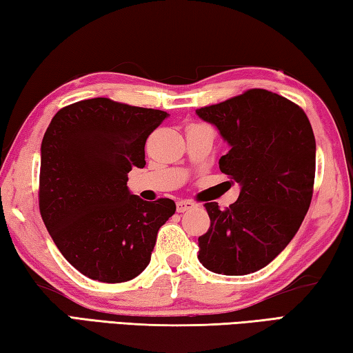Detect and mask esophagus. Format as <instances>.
<instances>
[{
    "mask_svg": "<svg viewBox=\"0 0 353 353\" xmlns=\"http://www.w3.org/2000/svg\"><path fill=\"white\" fill-rule=\"evenodd\" d=\"M193 207H194V204L191 201H179L177 204H176V208H177L179 213L187 212V210H190V208H193Z\"/></svg>",
    "mask_w": 353,
    "mask_h": 353,
    "instance_id": "1",
    "label": "esophagus"
}]
</instances>
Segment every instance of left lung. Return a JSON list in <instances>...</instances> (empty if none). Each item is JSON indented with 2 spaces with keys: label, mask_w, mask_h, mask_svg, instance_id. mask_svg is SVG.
Returning <instances> with one entry per match:
<instances>
[{
  "label": "left lung",
  "mask_w": 353,
  "mask_h": 353,
  "mask_svg": "<svg viewBox=\"0 0 353 353\" xmlns=\"http://www.w3.org/2000/svg\"><path fill=\"white\" fill-rule=\"evenodd\" d=\"M196 113L230 146L219 170L241 187L225 210L205 204L210 229L199 236L198 259L212 272L246 276L288 246L308 212L316 170L312 124L297 104L263 88Z\"/></svg>",
  "instance_id": "left-lung-1"
}]
</instances>
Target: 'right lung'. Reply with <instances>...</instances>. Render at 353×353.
<instances>
[{"mask_svg":"<svg viewBox=\"0 0 353 353\" xmlns=\"http://www.w3.org/2000/svg\"><path fill=\"white\" fill-rule=\"evenodd\" d=\"M168 117L155 109L83 99L59 110L41 140L39 205L57 249L88 279L121 283L151 261L157 232L176 212L128 188L146 165L148 137Z\"/></svg>","mask_w":353,"mask_h":353,"instance_id":"right-lung-1","label":"right lung"}]
</instances>
